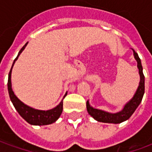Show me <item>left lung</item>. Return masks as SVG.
<instances>
[{"instance_id":"obj_1","label":"left lung","mask_w":152,"mask_h":152,"mask_svg":"<svg viewBox=\"0 0 152 152\" xmlns=\"http://www.w3.org/2000/svg\"><path fill=\"white\" fill-rule=\"evenodd\" d=\"M134 55L137 63V68H138V72H139V76H140L139 86L137 87L134 97L124 105V108L122 109L121 112H116V113H110V112H105L102 110L94 108L93 107L89 105V101H87L86 107H87L88 113L96 121H99V122H103V123L120 124L121 122L127 121L128 119H129V117L135 112V110L137 109V107L140 104V102H142V99L144 92H145V77H144L143 72H142V66L141 63V59L134 50Z\"/></svg>"}]
</instances>
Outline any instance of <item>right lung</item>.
I'll list each match as a JSON object with an SVG mask.
<instances>
[{
    "label": "right lung",
    "mask_w": 152,
    "mask_h": 152,
    "mask_svg": "<svg viewBox=\"0 0 152 152\" xmlns=\"http://www.w3.org/2000/svg\"><path fill=\"white\" fill-rule=\"evenodd\" d=\"M28 42L25 44L23 47L22 48L20 51L18 52V56L16 57V58L14 61V63L12 64L11 69L10 71L8 77V83H7V86H8V91L9 95L10 98L13 105L16 109V111L18 112V114L21 115L22 117L24 119L25 121L30 124H33V125H46V124H53V122L59 118V116L63 112V100L60 102L58 105L55 107L54 108L50 109L48 111H41V110H37V109H34L32 107H28V105L24 104L23 102H21L19 99L16 97L15 93L12 89L11 86V72L13 66L15 64V61L18 59V56L20 55V53L23 52V50H24L25 47L27 46ZM66 94L64 95L63 99L66 97Z\"/></svg>",
    "instance_id": "1"
}]
</instances>
